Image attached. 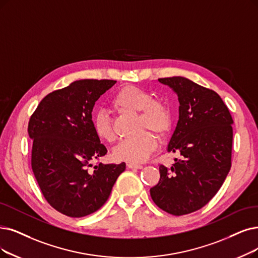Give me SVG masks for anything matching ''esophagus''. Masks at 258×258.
Returning <instances> with one entry per match:
<instances>
[{"instance_id": "34e87169", "label": "esophagus", "mask_w": 258, "mask_h": 258, "mask_svg": "<svg viewBox=\"0 0 258 258\" xmlns=\"http://www.w3.org/2000/svg\"><path fill=\"white\" fill-rule=\"evenodd\" d=\"M127 167L131 168V169H142L143 166L140 164H135V163H128L127 164Z\"/></svg>"}]
</instances>
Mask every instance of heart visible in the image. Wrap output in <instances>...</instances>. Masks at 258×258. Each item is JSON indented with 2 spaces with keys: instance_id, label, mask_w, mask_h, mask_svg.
I'll return each instance as SVG.
<instances>
[{
  "instance_id": "obj_1",
  "label": "heart",
  "mask_w": 258,
  "mask_h": 258,
  "mask_svg": "<svg viewBox=\"0 0 258 258\" xmlns=\"http://www.w3.org/2000/svg\"><path fill=\"white\" fill-rule=\"evenodd\" d=\"M112 106L121 113H139V128L141 131L151 130L160 138L171 129L172 116L169 107L161 100L153 99L147 91L135 86L121 88L112 98ZM92 127L98 140L112 143L115 140L110 117L104 111H98L92 117ZM158 141L151 132L145 131L133 140L122 141L113 150L116 161L143 163L157 149Z\"/></svg>"
}]
</instances>
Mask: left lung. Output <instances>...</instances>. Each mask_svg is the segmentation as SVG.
<instances>
[{
	"label": "left lung",
	"mask_w": 258,
	"mask_h": 258,
	"mask_svg": "<svg viewBox=\"0 0 258 258\" xmlns=\"http://www.w3.org/2000/svg\"><path fill=\"white\" fill-rule=\"evenodd\" d=\"M180 102L179 120L167 150L180 152L170 168L160 165V181L150 196L174 216L196 212L218 192L232 165L233 118L215 91L184 77L160 78Z\"/></svg>",
	"instance_id": "left-lung-1"
}]
</instances>
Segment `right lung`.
Listing matches in <instances>:
<instances>
[{
	"instance_id": "add662e5",
	"label": "right lung",
	"mask_w": 258,
	"mask_h": 258,
	"mask_svg": "<svg viewBox=\"0 0 258 258\" xmlns=\"http://www.w3.org/2000/svg\"><path fill=\"white\" fill-rule=\"evenodd\" d=\"M115 80L82 79L47 94L28 122L32 168L45 200L79 218L99 210L126 164L93 165L107 148L92 127L95 101Z\"/></svg>"
}]
</instances>
